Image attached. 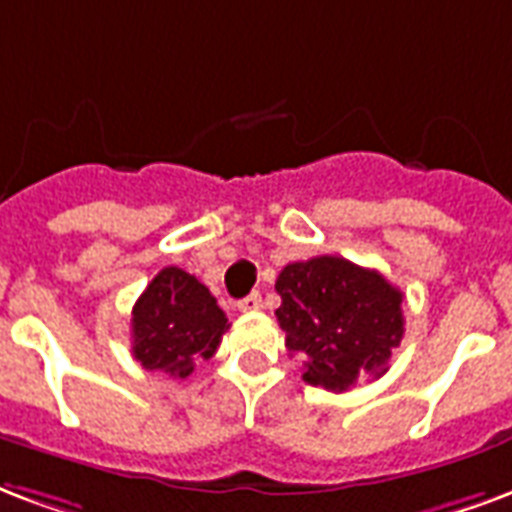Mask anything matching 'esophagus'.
<instances>
[{
	"mask_svg": "<svg viewBox=\"0 0 512 512\" xmlns=\"http://www.w3.org/2000/svg\"><path fill=\"white\" fill-rule=\"evenodd\" d=\"M260 306H263V298H260V293H249L246 298H241V301H238V309H241V312H257Z\"/></svg>",
	"mask_w": 512,
	"mask_h": 512,
	"instance_id": "34e87169",
	"label": "esophagus"
}]
</instances>
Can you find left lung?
Segmentation results:
<instances>
[{
  "instance_id": "1",
  "label": "left lung",
  "mask_w": 512,
  "mask_h": 512,
  "mask_svg": "<svg viewBox=\"0 0 512 512\" xmlns=\"http://www.w3.org/2000/svg\"><path fill=\"white\" fill-rule=\"evenodd\" d=\"M276 320L290 352L304 358V380L342 393L388 372L404 336L401 290L380 271L336 255L290 263L276 279Z\"/></svg>"
}]
</instances>
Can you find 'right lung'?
I'll list each match as a JSON object with an SVG mask.
<instances>
[{"instance_id": "right-lung-1", "label": "right lung", "mask_w": 512, "mask_h": 512, "mask_svg": "<svg viewBox=\"0 0 512 512\" xmlns=\"http://www.w3.org/2000/svg\"><path fill=\"white\" fill-rule=\"evenodd\" d=\"M225 312L206 285L176 266L162 268L132 306V355L149 372L189 377L227 331Z\"/></svg>"}]
</instances>
